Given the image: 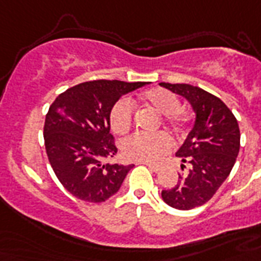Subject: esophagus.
Here are the masks:
<instances>
[{"instance_id":"34e87169","label":"esophagus","mask_w":261,"mask_h":261,"mask_svg":"<svg viewBox=\"0 0 261 261\" xmlns=\"http://www.w3.org/2000/svg\"><path fill=\"white\" fill-rule=\"evenodd\" d=\"M139 164H143V165H146V167L153 172L161 171V167H160V165H154V164H151V163H139Z\"/></svg>"}]
</instances>
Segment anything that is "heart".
Returning a JSON list of instances; mask_svg holds the SVG:
<instances>
[{
    "mask_svg": "<svg viewBox=\"0 0 261 261\" xmlns=\"http://www.w3.org/2000/svg\"><path fill=\"white\" fill-rule=\"evenodd\" d=\"M143 102L153 107L173 130L181 128L187 122L186 115L180 111V100L173 92L163 88L146 90L141 96ZM134 119V106L130 100L120 98L115 102L110 112V124L115 134H126ZM171 149V142L165 134H133L123 139L120 150L128 161L157 163Z\"/></svg>",
    "mask_w": 261,
    "mask_h": 261,
    "instance_id": "1",
    "label": "heart"
}]
</instances>
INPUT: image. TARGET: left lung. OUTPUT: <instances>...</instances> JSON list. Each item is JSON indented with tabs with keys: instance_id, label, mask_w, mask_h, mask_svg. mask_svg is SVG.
Segmentation results:
<instances>
[{
	"instance_id": "8db88e82",
	"label": "left lung",
	"mask_w": 261,
	"mask_h": 261,
	"mask_svg": "<svg viewBox=\"0 0 261 261\" xmlns=\"http://www.w3.org/2000/svg\"><path fill=\"white\" fill-rule=\"evenodd\" d=\"M187 98L195 111V122L176 155L190 169L173 188L161 192L164 202L177 210H191L210 200L230 174L240 151L237 119L214 94L190 84L161 83Z\"/></svg>"
}]
</instances>
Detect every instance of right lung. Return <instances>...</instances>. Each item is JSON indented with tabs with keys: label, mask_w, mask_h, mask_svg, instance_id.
<instances>
[{
	"label": "right lung",
	"mask_w": 261,
	"mask_h": 261,
	"mask_svg": "<svg viewBox=\"0 0 261 261\" xmlns=\"http://www.w3.org/2000/svg\"><path fill=\"white\" fill-rule=\"evenodd\" d=\"M146 83L96 80L65 90L51 104L44 122V145L62 186L85 202H106L122 187L131 165L106 164L116 146L110 112L124 94Z\"/></svg>",
	"instance_id": "right-lung-1"
}]
</instances>
